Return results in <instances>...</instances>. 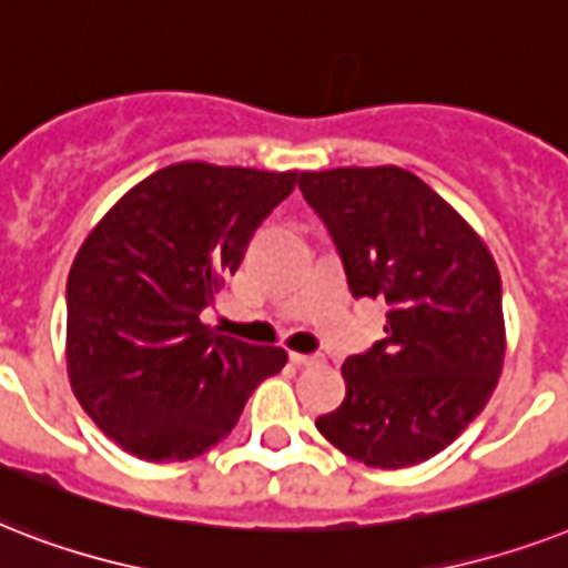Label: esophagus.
Returning a JSON list of instances; mask_svg holds the SVG:
<instances>
[{"label": "esophagus", "mask_w": 568, "mask_h": 568, "mask_svg": "<svg viewBox=\"0 0 568 568\" xmlns=\"http://www.w3.org/2000/svg\"><path fill=\"white\" fill-rule=\"evenodd\" d=\"M290 361L296 363V366H316V363H322V355H302V352H290Z\"/></svg>", "instance_id": "esophagus-1"}]
</instances>
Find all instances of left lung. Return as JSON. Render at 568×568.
<instances>
[{
    "mask_svg": "<svg viewBox=\"0 0 568 568\" xmlns=\"http://www.w3.org/2000/svg\"><path fill=\"white\" fill-rule=\"evenodd\" d=\"M352 296L387 302V337L343 363L346 398L316 419L331 446L405 469L452 446L505 366L501 275L487 243L402 166L302 172Z\"/></svg>",
    "mask_w": 568,
    "mask_h": 568,
    "instance_id": "obj_1",
    "label": "left lung"
}]
</instances>
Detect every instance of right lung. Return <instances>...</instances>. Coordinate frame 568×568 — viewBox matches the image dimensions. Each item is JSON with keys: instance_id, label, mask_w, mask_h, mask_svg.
I'll return each mask as SVG.
<instances>
[{"instance_id": "right-lung-1", "label": "right lung", "mask_w": 568, "mask_h": 568, "mask_svg": "<svg viewBox=\"0 0 568 568\" xmlns=\"http://www.w3.org/2000/svg\"><path fill=\"white\" fill-rule=\"evenodd\" d=\"M298 172L181 161L93 225L67 278V372L99 430L129 455L193 460L231 434L287 352L199 320Z\"/></svg>"}]
</instances>
